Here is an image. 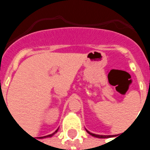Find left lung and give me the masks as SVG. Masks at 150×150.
Masks as SVG:
<instances>
[{
    "label": "left lung",
    "mask_w": 150,
    "mask_h": 150,
    "mask_svg": "<svg viewBox=\"0 0 150 150\" xmlns=\"http://www.w3.org/2000/svg\"><path fill=\"white\" fill-rule=\"evenodd\" d=\"M86 131L90 134V135L93 136L95 137H98V138H108V137H113V136L112 135H108V136H105V135H97V134H95V133H91L89 131H88L87 129H86Z\"/></svg>",
    "instance_id": "left-lung-1"
}]
</instances>
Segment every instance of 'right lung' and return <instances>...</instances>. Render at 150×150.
I'll use <instances>...</instances> for the list:
<instances>
[{"instance_id": "1", "label": "right lung", "mask_w": 150, "mask_h": 150, "mask_svg": "<svg viewBox=\"0 0 150 150\" xmlns=\"http://www.w3.org/2000/svg\"><path fill=\"white\" fill-rule=\"evenodd\" d=\"M58 130H59V129H57V130H56L55 132H53V133H51V134H50V135L45 136V137H41V139H42V138H45V137H53V136H54V134H55L56 132H58Z\"/></svg>"}]
</instances>
